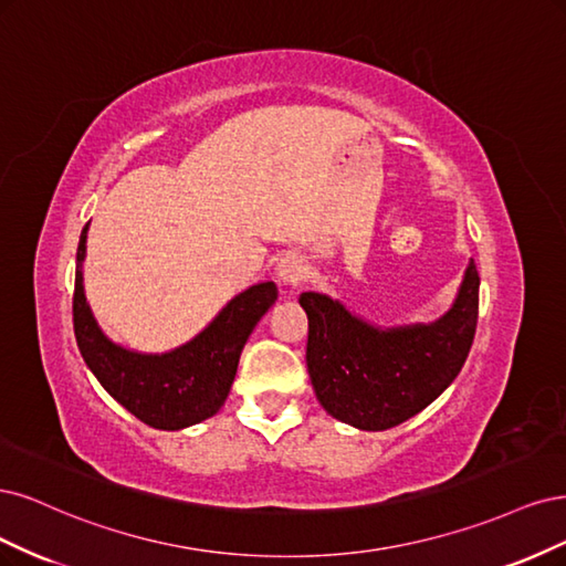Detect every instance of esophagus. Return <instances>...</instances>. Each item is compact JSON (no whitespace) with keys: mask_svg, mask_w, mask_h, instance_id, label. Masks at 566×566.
<instances>
[{"mask_svg":"<svg viewBox=\"0 0 566 566\" xmlns=\"http://www.w3.org/2000/svg\"><path fill=\"white\" fill-rule=\"evenodd\" d=\"M275 272H277V280H280L286 289H296V286L305 280V265H303V261L296 256V253H286L284 259H280Z\"/></svg>","mask_w":566,"mask_h":566,"instance_id":"1","label":"esophagus"}]
</instances>
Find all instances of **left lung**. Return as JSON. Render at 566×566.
I'll use <instances>...</instances> for the list:
<instances>
[{
  "label": "left lung",
  "instance_id": "1",
  "mask_svg": "<svg viewBox=\"0 0 566 566\" xmlns=\"http://www.w3.org/2000/svg\"><path fill=\"white\" fill-rule=\"evenodd\" d=\"M298 303L319 405L343 423L376 432L423 411L463 369L478 329L480 275L470 259L451 307L428 324L378 326L317 291Z\"/></svg>",
  "mask_w": 566,
  "mask_h": 566
}]
</instances>
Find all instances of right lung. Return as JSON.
Wrapping results in <instances>:
<instances>
[{
    "label": "right lung",
    "instance_id": "obj_1",
    "mask_svg": "<svg viewBox=\"0 0 566 566\" xmlns=\"http://www.w3.org/2000/svg\"><path fill=\"white\" fill-rule=\"evenodd\" d=\"M86 232L80 234L72 319L86 367L105 392L143 423L184 430L221 411L251 332L277 301L275 282L237 294L202 332L167 353H138L115 343L91 313L84 291Z\"/></svg>",
    "mask_w": 566,
    "mask_h": 566
}]
</instances>
